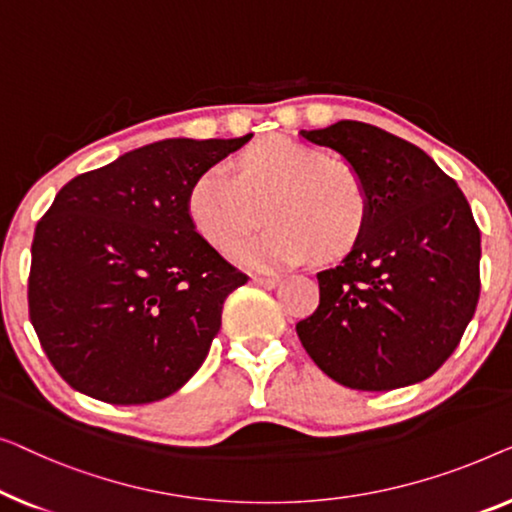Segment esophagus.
<instances>
[{
	"label": "esophagus",
	"instance_id": "1",
	"mask_svg": "<svg viewBox=\"0 0 512 512\" xmlns=\"http://www.w3.org/2000/svg\"><path fill=\"white\" fill-rule=\"evenodd\" d=\"M253 280L257 285L266 287V290H273V287H278V283H280L278 276H253Z\"/></svg>",
	"mask_w": 512,
	"mask_h": 512
}]
</instances>
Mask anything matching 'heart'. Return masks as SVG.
<instances>
[{"label": "heart", "mask_w": 512, "mask_h": 512, "mask_svg": "<svg viewBox=\"0 0 512 512\" xmlns=\"http://www.w3.org/2000/svg\"><path fill=\"white\" fill-rule=\"evenodd\" d=\"M185 204L201 239L220 250L246 236L262 211L271 227L232 250L234 259L255 269H283L311 253L341 257L369 215V194L352 164L287 136L243 150L234 176L220 167L201 171Z\"/></svg>", "instance_id": "b5f03b06"}]
</instances>
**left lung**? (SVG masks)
Here are the masks:
<instances>
[{
    "mask_svg": "<svg viewBox=\"0 0 512 512\" xmlns=\"http://www.w3.org/2000/svg\"><path fill=\"white\" fill-rule=\"evenodd\" d=\"M362 176L369 215L355 246L318 273L320 306L299 341L331 380L387 392L441 369L480 297V229L457 183L413 143L357 120L301 129Z\"/></svg>",
    "mask_w": 512,
    "mask_h": 512,
    "instance_id": "left-lung-1",
    "label": "left lung"
}]
</instances>
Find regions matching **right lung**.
I'll return each mask as SVG.
<instances>
[{"instance_id":"add662e5","label":"right lung","mask_w":512,"mask_h":512,"mask_svg":"<svg viewBox=\"0 0 512 512\" xmlns=\"http://www.w3.org/2000/svg\"><path fill=\"white\" fill-rule=\"evenodd\" d=\"M250 136L150 143L57 192L34 232L27 301L74 390L153 403L204 364L222 304L248 276L197 234L187 190Z\"/></svg>"}]
</instances>
